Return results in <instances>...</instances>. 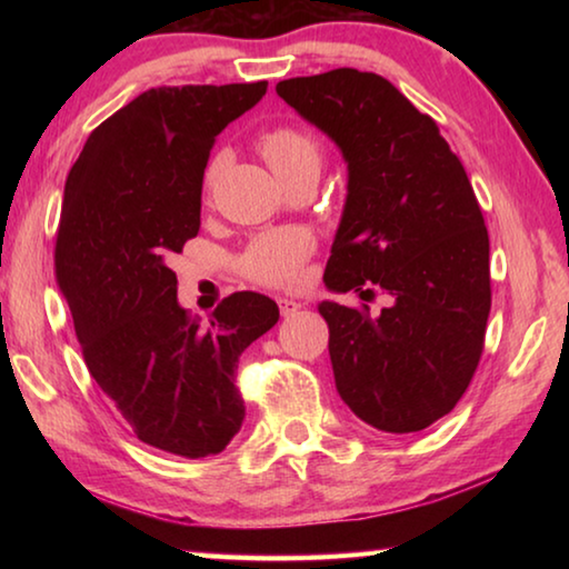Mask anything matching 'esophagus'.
<instances>
[{
	"label": "esophagus",
	"mask_w": 569,
	"mask_h": 569,
	"mask_svg": "<svg viewBox=\"0 0 569 569\" xmlns=\"http://www.w3.org/2000/svg\"><path fill=\"white\" fill-rule=\"evenodd\" d=\"M278 308H281V316H286L288 319V316H296L298 311H301L303 306L293 301V298H278Z\"/></svg>",
	"instance_id": "esophagus-1"
}]
</instances>
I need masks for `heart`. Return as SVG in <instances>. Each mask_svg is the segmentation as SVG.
Segmentation results:
<instances>
[{"label": "heart", "mask_w": 569, "mask_h": 569, "mask_svg": "<svg viewBox=\"0 0 569 569\" xmlns=\"http://www.w3.org/2000/svg\"><path fill=\"white\" fill-rule=\"evenodd\" d=\"M263 158L268 166L273 168L278 178H286L288 172L298 168L321 166V150L311 134L291 128V124H281V128L268 130L261 140H258ZM218 172V162L208 168L206 182L210 186ZM313 253V238L303 228H281L271 230V233L258 236L253 243L246 248L240 266L243 273L253 281L263 286H293L301 278V268L306 258Z\"/></svg>", "instance_id": "b5f03b06"}]
</instances>
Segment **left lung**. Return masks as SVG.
<instances>
[{
	"label": "left lung",
	"instance_id": "8db88e82",
	"mask_svg": "<svg viewBox=\"0 0 569 569\" xmlns=\"http://www.w3.org/2000/svg\"><path fill=\"white\" fill-rule=\"evenodd\" d=\"M276 92L336 142L349 170L326 288L373 283L391 296L379 316L319 303L336 391L373 429H427L475 377L492 306L489 236L467 172L437 122L381 74L341 67Z\"/></svg>",
	"mask_w": 569,
	"mask_h": 569
}]
</instances>
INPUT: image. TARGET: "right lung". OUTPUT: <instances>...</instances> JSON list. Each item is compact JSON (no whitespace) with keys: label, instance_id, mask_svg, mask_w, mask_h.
<instances>
[{"label":"right lung","instance_id":"obj_1","mask_svg":"<svg viewBox=\"0 0 569 569\" xmlns=\"http://www.w3.org/2000/svg\"><path fill=\"white\" fill-rule=\"evenodd\" d=\"M268 82L148 90L90 132L64 182L57 286L84 363L146 445L218 455L246 417L238 356L273 329L278 306L228 296L203 326L178 303L170 258L200 230L216 138Z\"/></svg>","mask_w":569,"mask_h":569}]
</instances>
